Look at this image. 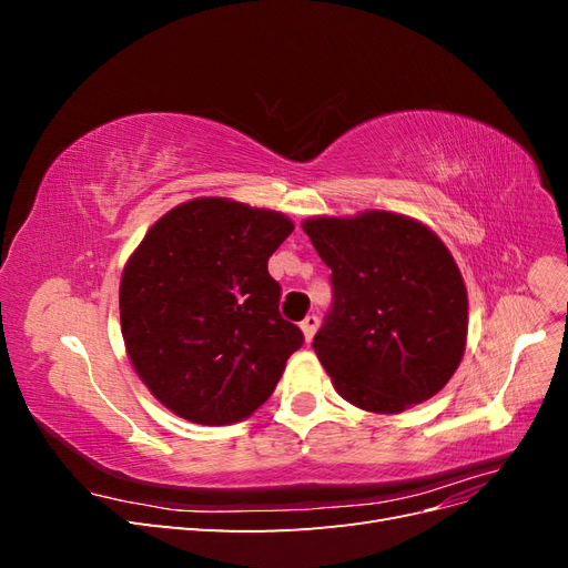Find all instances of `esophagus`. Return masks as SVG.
Listing matches in <instances>:
<instances>
[{
	"instance_id": "34e87169",
	"label": "esophagus",
	"mask_w": 568,
	"mask_h": 568,
	"mask_svg": "<svg viewBox=\"0 0 568 568\" xmlns=\"http://www.w3.org/2000/svg\"><path fill=\"white\" fill-rule=\"evenodd\" d=\"M317 326H320V317H317V315H307V317L301 322V329H303L305 341H313V336H315V332H317Z\"/></svg>"
}]
</instances>
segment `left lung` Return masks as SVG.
I'll use <instances>...</instances> for the list:
<instances>
[{"mask_svg":"<svg viewBox=\"0 0 568 568\" xmlns=\"http://www.w3.org/2000/svg\"><path fill=\"white\" fill-rule=\"evenodd\" d=\"M332 270V307L313 348L336 390L403 412L450 382L467 343V288L440 239L386 211L303 225Z\"/></svg>","mask_w":568,"mask_h":568,"instance_id":"1","label":"left lung"}]
</instances>
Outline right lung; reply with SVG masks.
<instances>
[{
  "mask_svg": "<svg viewBox=\"0 0 568 568\" xmlns=\"http://www.w3.org/2000/svg\"><path fill=\"white\" fill-rule=\"evenodd\" d=\"M291 232L282 213L194 199L163 215L130 257L120 282L128 355L175 415L209 426L253 415L303 346L267 272Z\"/></svg>",
  "mask_w": 568,
  "mask_h": 568,
  "instance_id": "obj_1",
  "label": "right lung"
}]
</instances>
